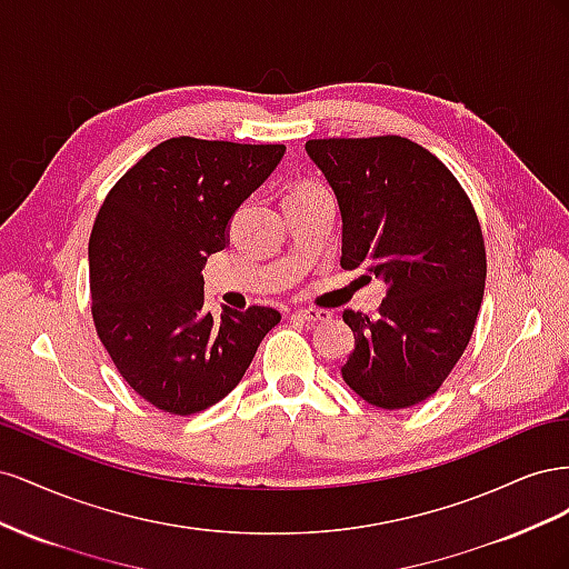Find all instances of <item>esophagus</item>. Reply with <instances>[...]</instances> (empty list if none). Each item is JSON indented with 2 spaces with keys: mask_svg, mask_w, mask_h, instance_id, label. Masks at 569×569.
Returning a JSON list of instances; mask_svg holds the SVG:
<instances>
[{
  "mask_svg": "<svg viewBox=\"0 0 569 569\" xmlns=\"http://www.w3.org/2000/svg\"><path fill=\"white\" fill-rule=\"evenodd\" d=\"M295 316L301 318V320H306V322H311V325L325 322V320L332 318L327 311H318V308H299V311H295Z\"/></svg>",
  "mask_w": 569,
  "mask_h": 569,
  "instance_id": "1",
  "label": "esophagus"
}]
</instances>
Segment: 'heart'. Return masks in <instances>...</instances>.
<instances>
[{
	"instance_id": "heart-1",
	"label": "heart",
	"mask_w": 569,
	"mask_h": 569,
	"mask_svg": "<svg viewBox=\"0 0 569 569\" xmlns=\"http://www.w3.org/2000/svg\"><path fill=\"white\" fill-rule=\"evenodd\" d=\"M316 187H322V184H318V182H301V184H297L295 189H291V192H301V189H316Z\"/></svg>"
}]
</instances>
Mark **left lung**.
I'll use <instances>...</instances> for the list:
<instances>
[{
    "instance_id": "8db88e82",
    "label": "left lung",
    "mask_w": 569,
    "mask_h": 569,
    "mask_svg": "<svg viewBox=\"0 0 569 569\" xmlns=\"http://www.w3.org/2000/svg\"><path fill=\"white\" fill-rule=\"evenodd\" d=\"M306 151L339 203L341 268L387 284L375 318L343 311L356 337L343 382L385 410L422 403L468 349L485 297L475 206L432 151L399 134L308 140Z\"/></svg>"
}]
</instances>
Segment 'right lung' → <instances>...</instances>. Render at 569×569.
I'll list each match as a JSON object with an SVG mask.
<instances>
[{
    "instance_id": "add662e5",
    "label": "right lung",
    "mask_w": 569,
    "mask_h": 569,
    "mask_svg": "<svg viewBox=\"0 0 569 569\" xmlns=\"http://www.w3.org/2000/svg\"><path fill=\"white\" fill-rule=\"evenodd\" d=\"M284 157V144L170 137L120 178L90 234L97 335L120 377L170 416H192L239 385L274 308L203 311L206 258Z\"/></svg>"
}]
</instances>
